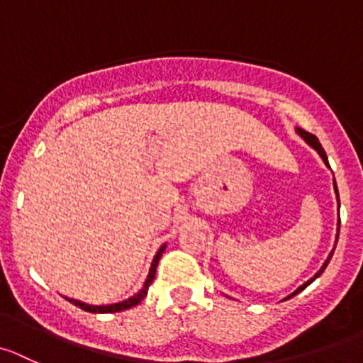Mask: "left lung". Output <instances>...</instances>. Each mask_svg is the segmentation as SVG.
<instances>
[{"label":"left lung","mask_w":363,"mask_h":363,"mask_svg":"<svg viewBox=\"0 0 363 363\" xmlns=\"http://www.w3.org/2000/svg\"><path fill=\"white\" fill-rule=\"evenodd\" d=\"M296 132H297V134H299V135H301V138H303V140H304V141H306V143H308V145H310V147H311V148H313V150H315V152H317V154H319V155H320V159H323V161H324V164H326V166H328V168H330V162H328V155H326V152H324L323 145H320V143H319V140H317V138H315V135H313V134H310V132L303 130V128H299V127H297V128H296ZM333 188H335V195H337V202H338V208H340V199H338V189H337V182H335V179H333ZM338 231H340V218H338L337 240H338ZM335 245H337V242H335ZM333 250H335V249H333ZM333 250H331V252H330V256H328V259H326V262H324V263H323V267H320V269H319V270H317V272H315V276H313V277H310V279H308V281H306V283H303V284H301L299 289H297V290H294V292H292V294H290V296H289V297H284V299H290V297H294V296H296V294L303 292V290H304V289H306L308 284H311V283H313V281H315V279H317V277H319V276H320V274H323V272H324V269H326V267H328V263H330L331 256H333Z\"/></svg>","instance_id":"obj_1"}]
</instances>
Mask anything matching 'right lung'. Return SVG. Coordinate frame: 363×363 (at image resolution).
I'll list each match as a JSON object with an SVG mask.
<instances>
[{"label":"right lung","instance_id":"add662e5","mask_svg":"<svg viewBox=\"0 0 363 363\" xmlns=\"http://www.w3.org/2000/svg\"><path fill=\"white\" fill-rule=\"evenodd\" d=\"M164 249H166V243H164V245L159 247V250H157V252H155L154 259H152L150 270H148V276H147V279H145L143 286H141L140 292L134 294V296L128 297V299L120 301V303H113V304H101V306H96V304L82 303V301H79V299H69V297H66V299L69 301L71 304H74V306H79L80 310L91 311V313H114V311H123V310H128V308L135 306V304H140L141 301H143L145 297H147L148 286H150L152 281H154L155 269H157V263H159V259H161V256H162V252H164Z\"/></svg>","mask_w":363,"mask_h":363}]
</instances>
